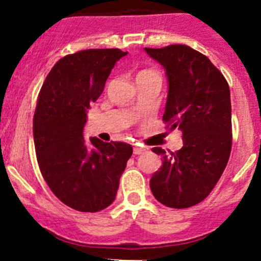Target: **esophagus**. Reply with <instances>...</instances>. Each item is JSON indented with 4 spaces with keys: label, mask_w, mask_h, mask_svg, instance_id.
Returning <instances> with one entry per match:
<instances>
[{
    "label": "esophagus",
    "mask_w": 261,
    "mask_h": 261,
    "mask_svg": "<svg viewBox=\"0 0 261 261\" xmlns=\"http://www.w3.org/2000/svg\"><path fill=\"white\" fill-rule=\"evenodd\" d=\"M145 150H146V149L144 148V146L136 145L135 148H134V154H143Z\"/></svg>",
    "instance_id": "1"
}]
</instances>
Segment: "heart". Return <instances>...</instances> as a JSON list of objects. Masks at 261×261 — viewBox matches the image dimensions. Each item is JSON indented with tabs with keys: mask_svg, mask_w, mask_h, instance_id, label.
I'll list each match as a JSON object with an SVG mask.
<instances>
[{
	"mask_svg": "<svg viewBox=\"0 0 261 261\" xmlns=\"http://www.w3.org/2000/svg\"><path fill=\"white\" fill-rule=\"evenodd\" d=\"M149 71V70H146V71H143V72H148Z\"/></svg>",
	"mask_w": 261,
	"mask_h": 261,
	"instance_id": "1",
	"label": "heart"
}]
</instances>
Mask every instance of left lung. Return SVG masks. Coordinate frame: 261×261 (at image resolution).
I'll use <instances>...</instances> for the list:
<instances>
[{
  "mask_svg": "<svg viewBox=\"0 0 261 261\" xmlns=\"http://www.w3.org/2000/svg\"><path fill=\"white\" fill-rule=\"evenodd\" d=\"M166 71L168 93L163 121L182 131L177 153L162 148V167L151 176L154 198L169 208L196 205L221 178L232 146L228 83L206 56L189 45L144 48Z\"/></svg>",
  "mask_w": 261,
  "mask_h": 261,
  "instance_id": "obj_1",
  "label": "left lung"
}]
</instances>
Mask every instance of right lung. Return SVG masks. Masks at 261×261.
Here are the masks:
<instances>
[{
    "label": "right lung",
    "instance_id": "right-lung-1",
    "mask_svg": "<svg viewBox=\"0 0 261 261\" xmlns=\"http://www.w3.org/2000/svg\"><path fill=\"white\" fill-rule=\"evenodd\" d=\"M126 55L111 48L66 56L52 67L40 89L33 118L38 164L53 194L75 211L94 213L110 206L133 155L130 144L84 139L88 110Z\"/></svg>",
    "mask_w": 261,
    "mask_h": 261
}]
</instances>
